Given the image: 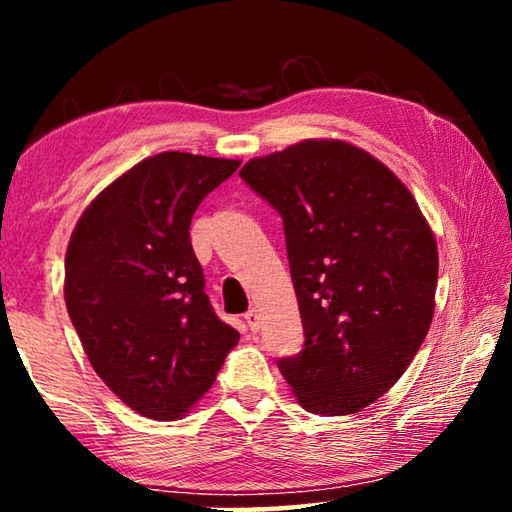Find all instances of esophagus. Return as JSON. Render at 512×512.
Returning a JSON list of instances; mask_svg holds the SVG:
<instances>
[{"label":"esophagus","mask_w":512,"mask_h":512,"mask_svg":"<svg viewBox=\"0 0 512 512\" xmlns=\"http://www.w3.org/2000/svg\"><path fill=\"white\" fill-rule=\"evenodd\" d=\"M244 320H246V325L250 327V332H257V329H259V314H257V309H248L246 314H244Z\"/></svg>","instance_id":"obj_1"}]
</instances>
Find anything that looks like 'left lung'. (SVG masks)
<instances>
[{"instance_id": "8db88e82", "label": "left lung", "mask_w": 512, "mask_h": 512, "mask_svg": "<svg viewBox=\"0 0 512 512\" xmlns=\"http://www.w3.org/2000/svg\"><path fill=\"white\" fill-rule=\"evenodd\" d=\"M239 176L284 221L305 348L277 361L300 406L350 415L409 368L436 307L438 246L413 194L375 155L305 140Z\"/></svg>"}]
</instances>
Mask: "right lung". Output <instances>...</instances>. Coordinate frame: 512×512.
Returning <instances> with one entry per match:
<instances>
[{"label": "right lung", "instance_id": "1", "mask_svg": "<svg viewBox=\"0 0 512 512\" xmlns=\"http://www.w3.org/2000/svg\"><path fill=\"white\" fill-rule=\"evenodd\" d=\"M239 160L164 151L85 207L65 253V305L92 368L144 418L176 420L239 341L214 314L189 225Z\"/></svg>", "mask_w": 512, "mask_h": 512}]
</instances>
